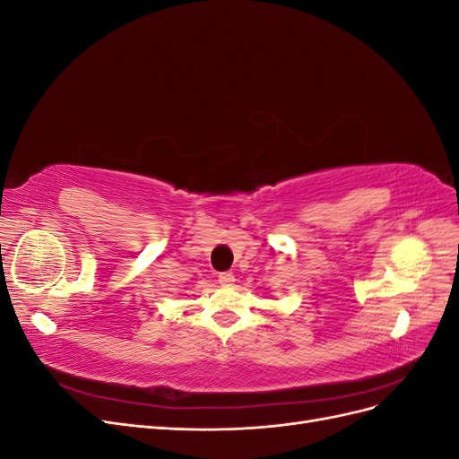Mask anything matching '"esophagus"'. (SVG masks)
I'll return each mask as SVG.
<instances>
[{
  "label": "esophagus",
  "instance_id": "esophagus-1",
  "mask_svg": "<svg viewBox=\"0 0 459 459\" xmlns=\"http://www.w3.org/2000/svg\"><path fill=\"white\" fill-rule=\"evenodd\" d=\"M218 281H220V285L231 287V285L235 283V275H233L231 272H224V273H220V275H218Z\"/></svg>",
  "mask_w": 459,
  "mask_h": 459
}]
</instances>
